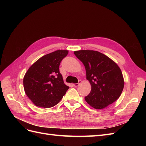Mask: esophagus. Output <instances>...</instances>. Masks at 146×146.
Wrapping results in <instances>:
<instances>
[{
	"instance_id": "34e87169",
	"label": "esophagus",
	"mask_w": 146,
	"mask_h": 146,
	"mask_svg": "<svg viewBox=\"0 0 146 146\" xmlns=\"http://www.w3.org/2000/svg\"><path fill=\"white\" fill-rule=\"evenodd\" d=\"M81 82H82V81H81V80H79L78 83H74V84H73V85H74L75 87H77V86H79V85H80Z\"/></svg>"
}]
</instances>
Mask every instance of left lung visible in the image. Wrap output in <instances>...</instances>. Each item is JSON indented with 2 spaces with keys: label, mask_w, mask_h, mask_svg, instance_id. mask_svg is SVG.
I'll return each mask as SVG.
<instances>
[{
  "label": "left lung",
  "mask_w": 146,
  "mask_h": 146,
  "mask_svg": "<svg viewBox=\"0 0 146 146\" xmlns=\"http://www.w3.org/2000/svg\"><path fill=\"white\" fill-rule=\"evenodd\" d=\"M86 70V79L91 86L90 93L85 98L95 109L107 108L120 97L124 80L120 68L113 60L102 53L90 50L74 51Z\"/></svg>",
  "instance_id": "1"
}]
</instances>
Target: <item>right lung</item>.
<instances>
[{
	"mask_svg": "<svg viewBox=\"0 0 146 146\" xmlns=\"http://www.w3.org/2000/svg\"><path fill=\"white\" fill-rule=\"evenodd\" d=\"M68 50H57L42 56L26 72L23 79L26 95L35 105L50 108L58 104L69 89L59 66Z\"/></svg>",
	"mask_w": 146,
	"mask_h": 146,
	"instance_id": "obj_1",
	"label": "right lung"
}]
</instances>
